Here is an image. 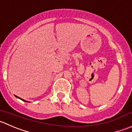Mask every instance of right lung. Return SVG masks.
Listing matches in <instances>:
<instances>
[{
	"label": "right lung",
	"mask_w": 132,
	"mask_h": 132,
	"mask_svg": "<svg viewBox=\"0 0 132 132\" xmlns=\"http://www.w3.org/2000/svg\"><path fill=\"white\" fill-rule=\"evenodd\" d=\"M15 97H16V98H20V99H21L22 101H24V102H28V101H25V100H24V99H22V98H20V97H17V96H16V95H15Z\"/></svg>",
	"instance_id": "right-lung-1"
}]
</instances>
